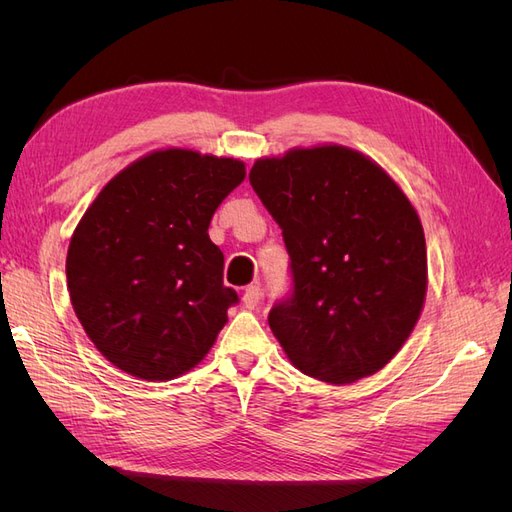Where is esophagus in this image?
I'll use <instances>...</instances> for the list:
<instances>
[{
	"instance_id": "1",
	"label": "esophagus",
	"mask_w": 512,
	"mask_h": 512,
	"mask_svg": "<svg viewBox=\"0 0 512 512\" xmlns=\"http://www.w3.org/2000/svg\"><path fill=\"white\" fill-rule=\"evenodd\" d=\"M260 297H262V292H260V286H247L245 288V292H243V307L245 309H256V305L260 303Z\"/></svg>"
}]
</instances>
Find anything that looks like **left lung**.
Returning <instances> with one entry per match:
<instances>
[{
	"mask_svg": "<svg viewBox=\"0 0 512 512\" xmlns=\"http://www.w3.org/2000/svg\"><path fill=\"white\" fill-rule=\"evenodd\" d=\"M250 183L290 256L292 294L269 312L290 363L331 384L376 374L406 344L427 294L425 235L408 196L342 145L260 158Z\"/></svg>",
	"mask_w": 512,
	"mask_h": 512,
	"instance_id": "1",
	"label": "left lung"
}]
</instances>
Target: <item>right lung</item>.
<instances>
[{"label": "right lung", "instance_id": "obj_1", "mask_svg": "<svg viewBox=\"0 0 512 512\" xmlns=\"http://www.w3.org/2000/svg\"><path fill=\"white\" fill-rule=\"evenodd\" d=\"M245 164L192 149H158L108 181L76 226L68 292L87 337L126 374L173 380L196 367L239 301L209 239Z\"/></svg>", "mask_w": 512, "mask_h": 512}]
</instances>
